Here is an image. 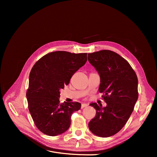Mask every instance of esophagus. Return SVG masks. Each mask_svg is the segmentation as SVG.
<instances>
[{
    "mask_svg": "<svg viewBox=\"0 0 157 157\" xmlns=\"http://www.w3.org/2000/svg\"><path fill=\"white\" fill-rule=\"evenodd\" d=\"M88 105V104H86V103H82V105H81V108L83 109V108H84V107H87Z\"/></svg>",
    "mask_w": 157,
    "mask_h": 157,
    "instance_id": "1",
    "label": "esophagus"
}]
</instances>
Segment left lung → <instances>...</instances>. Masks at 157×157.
Wrapping results in <instances>:
<instances>
[{"label":"left lung","mask_w":157,"mask_h":157,"mask_svg":"<svg viewBox=\"0 0 157 157\" xmlns=\"http://www.w3.org/2000/svg\"><path fill=\"white\" fill-rule=\"evenodd\" d=\"M88 59L100 76L99 92L107 103L104 107L90 104L96 114L88 123L89 129L99 137L111 136L126 124L134 110L138 98L137 75L125 59L111 50L88 54Z\"/></svg>","instance_id":"8db88e82"}]
</instances>
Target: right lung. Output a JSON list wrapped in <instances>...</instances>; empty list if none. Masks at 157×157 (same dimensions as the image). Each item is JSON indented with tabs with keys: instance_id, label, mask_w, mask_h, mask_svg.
Returning <instances> with one entry per match:
<instances>
[{
	"instance_id": "right-lung-1",
	"label": "right lung",
	"mask_w": 157,
	"mask_h": 157,
	"mask_svg": "<svg viewBox=\"0 0 157 157\" xmlns=\"http://www.w3.org/2000/svg\"><path fill=\"white\" fill-rule=\"evenodd\" d=\"M86 61V53L56 51L42 57L33 65L26 96L33 120L43 134L56 136L68 130L71 115L79 110L81 104L61 103L59 90L69 84Z\"/></svg>"
}]
</instances>
